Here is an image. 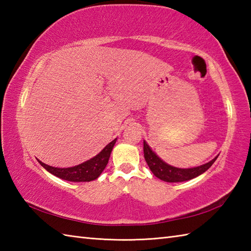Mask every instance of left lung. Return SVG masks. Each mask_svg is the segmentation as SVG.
I'll use <instances>...</instances> for the list:
<instances>
[{"instance_id":"8db88e82","label":"left lung","mask_w":251,"mask_h":251,"mask_svg":"<svg viewBox=\"0 0 251 251\" xmlns=\"http://www.w3.org/2000/svg\"><path fill=\"white\" fill-rule=\"evenodd\" d=\"M143 153H145V159L148 166L151 169V172L154 174V176L163 181H166V182H182V181L193 179L197 177V176L201 175L202 173H205L207 169H209L218 157L216 156L212 161L197 167L177 168L162 161V159L152 151V149L149 147L146 141H143Z\"/></svg>"}]
</instances>
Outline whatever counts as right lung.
<instances>
[{"mask_svg":"<svg viewBox=\"0 0 251 251\" xmlns=\"http://www.w3.org/2000/svg\"><path fill=\"white\" fill-rule=\"evenodd\" d=\"M115 142L116 138L113 141H111L109 145H106L103 150L98 153L97 155L88 159L86 162L77 165V166L69 168H58L46 165L43 162L39 161V159L37 161H39V163L47 172L56 176L58 178L67 181H72V182H88V181L97 179L100 174L103 172L106 164L109 162L112 149H113Z\"/></svg>","mask_w":251,"mask_h":251,"instance_id":"right-lung-1","label":"right lung"}]
</instances>
